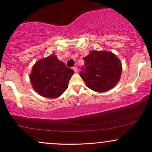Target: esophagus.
<instances>
[{
	"instance_id": "1",
	"label": "esophagus",
	"mask_w": 152,
	"mask_h": 152,
	"mask_svg": "<svg viewBox=\"0 0 152 152\" xmlns=\"http://www.w3.org/2000/svg\"><path fill=\"white\" fill-rule=\"evenodd\" d=\"M73 69H74V72H76V73H77L78 71V67H76V66H75V67L73 68Z\"/></svg>"
}]
</instances>
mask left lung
Segmentation results:
<instances>
[{
	"label": "left lung",
	"mask_w": 152,
	"mask_h": 152,
	"mask_svg": "<svg viewBox=\"0 0 152 152\" xmlns=\"http://www.w3.org/2000/svg\"><path fill=\"white\" fill-rule=\"evenodd\" d=\"M83 60L80 76L91 90L100 93L107 91L119 81L121 64L111 52L91 51Z\"/></svg>",
	"instance_id": "obj_1"
}]
</instances>
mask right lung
<instances>
[{
	"label": "right lung",
	"mask_w": 152,
	"mask_h": 152,
	"mask_svg": "<svg viewBox=\"0 0 152 152\" xmlns=\"http://www.w3.org/2000/svg\"><path fill=\"white\" fill-rule=\"evenodd\" d=\"M74 71L54 55L40 60L33 67L30 76L34 88L46 98L60 96L67 89Z\"/></svg>",
	"instance_id": "add662e5"
}]
</instances>
